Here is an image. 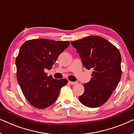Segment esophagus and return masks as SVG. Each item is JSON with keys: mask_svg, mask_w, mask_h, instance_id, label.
I'll return each mask as SVG.
<instances>
[{"mask_svg": "<svg viewBox=\"0 0 134 134\" xmlns=\"http://www.w3.org/2000/svg\"><path fill=\"white\" fill-rule=\"evenodd\" d=\"M69 83H70V84L72 85H75V84H77V82H76V81H75V82H74V81H69Z\"/></svg>", "mask_w": 134, "mask_h": 134, "instance_id": "esophagus-1", "label": "esophagus"}]
</instances>
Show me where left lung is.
Here are the masks:
<instances>
[{
	"instance_id": "1",
	"label": "left lung",
	"mask_w": 134,
	"mask_h": 134,
	"mask_svg": "<svg viewBox=\"0 0 134 134\" xmlns=\"http://www.w3.org/2000/svg\"><path fill=\"white\" fill-rule=\"evenodd\" d=\"M71 43L77 49L81 62L93 70L90 81L83 85L84 93L79 97L89 108L102 106L111 96L121 79V57L114 44L98 36H91Z\"/></svg>"
}]
</instances>
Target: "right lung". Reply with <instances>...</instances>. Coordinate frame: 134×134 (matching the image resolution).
I'll list each match as a JSON object with an SVG mask.
<instances>
[{
    "instance_id": "obj_1",
    "label": "right lung",
    "mask_w": 134,
    "mask_h": 134,
    "mask_svg": "<svg viewBox=\"0 0 134 134\" xmlns=\"http://www.w3.org/2000/svg\"><path fill=\"white\" fill-rule=\"evenodd\" d=\"M69 44L68 41L39 38L27 40L21 46L15 59L17 79L25 98L34 107L44 109L52 105L67 84V79H54L44 69H51Z\"/></svg>"
}]
</instances>
